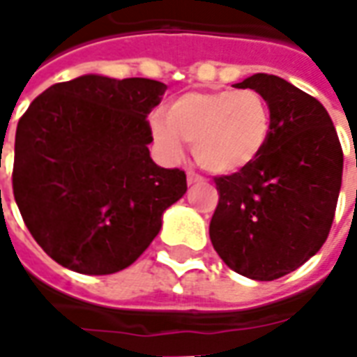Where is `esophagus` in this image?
<instances>
[{
	"label": "esophagus",
	"instance_id": "34e87169",
	"mask_svg": "<svg viewBox=\"0 0 357 357\" xmlns=\"http://www.w3.org/2000/svg\"><path fill=\"white\" fill-rule=\"evenodd\" d=\"M201 181H202V176H199L197 172L193 170L187 172V183H189V185H193V183H201Z\"/></svg>",
	"mask_w": 357,
	"mask_h": 357
}]
</instances>
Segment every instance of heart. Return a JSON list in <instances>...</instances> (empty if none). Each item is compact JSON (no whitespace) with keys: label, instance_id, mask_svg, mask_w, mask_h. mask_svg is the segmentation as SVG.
<instances>
[{"label":"heart","instance_id":"b5f03b06","mask_svg":"<svg viewBox=\"0 0 357 357\" xmlns=\"http://www.w3.org/2000/svg\"><path fill=\"white\" fill-rule=\"evenodd\" d=\"M271 114L256 89H218L179 95L153 120V135L172 158L181 143L193 145L195 160L212 174H235L255 162L268 145Z\"/></svg>","mask_w":357,"mask_h":357}]
</instances>
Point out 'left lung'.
Listing matches in <instances>:
<instances>
[{
	"mask_svg": "<svg viewBox=\"0 0 357 357\" xmlns=\"http://www.w3.org/2000/svg\"><path fill=\"white\" fill-rule=\"evenodd\" d=\"M271 114L268 145L245 170L214 178L210 241L233 271L256 281L291 273L323 247L342 183V147L321 102L273 74H255Z\"/></svg>",
	"mask_w": 357,
	"mask_h": 357,
	"instance_id": "1",
	"label": "left lung"
}]
</instances>
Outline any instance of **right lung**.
<instances>
[{
	"mask_svg": "<svg viewBox=\"0 0 357 357\" xmlns=\"http://www.w3.org/2000/svg\"><path fill=\"white\" fill-rule=\"evenodd\" d=\"M164 91L149 78L88 74L47 88L20 116L13 195L57 264L86 275L132 266L185 195V172L149 155L147 116Z\"/></svg>",
	"mask_w": 357,
	"mask_h": 357,
	"instance_id": "obj_1",
	"label": "right lung"
}]
</instances>
